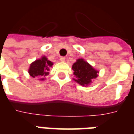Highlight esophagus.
<instances>
[{
  "label": "esophagus",
  "instance_id": "34e87169",
  "mask_svg": "<svg viewBox=\"0 0 134 134\" xmlns=\"http://www.w3.org/2000/svg\"><path fill=\"white\" fill-rule=\"evenodd\" d=\"M60 61H61V62H65V61H66V58H65V57H61Z\"/></svg>",
  "mask_w": 134,
  "mask_h": 134
}]
</instances>
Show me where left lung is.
Instances as JSON below:
<instances>
[{
	"label": "left lung",
	"instance_id": "obj_1",
	"mask_svg": "<svg viewBox=\"0 0 134 134\" xmlns=\"http://www.w3.org/2000/svg\"><path fill=\"white\" fill-rule=\"evenodd\" d=\"M74 78L73 80L82 86H88L92 80L97 78L99 71L94 69L90 63L83 59H78L72 66Z\"/></svg>",
	"mask_w": 134,
	"mask_h": 134
}]
</instances>
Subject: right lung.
<instances>
[{
  "label": "right lung",
  "instance_id": "add662e5",
  "mask_svg": "<svg viewBox=\"0 0 134 134\" xmlns=\"http://www.w3.org/2000/svg\"><path fill=\"white\" fill-rule=\"evenodd\" d=\"M53 62L48 60L47 56H42L40 59H38L33 61L30 64L28 73L32 78H40L38 80H44L45 76L49 75L50 68L53 66Z\"/></svg>",
  "mask_w": 134,
  "mask_h": 134
}]
</instances>
